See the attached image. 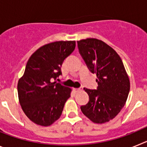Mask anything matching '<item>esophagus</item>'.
<instances>
[{
  "mask_svg": "<svg viewBox=\"0 0 147 147\" xmlns=\"http://www.w3.org/2000/svg\"><path fill=\"white\" fill-rule=\"evenodd\" d=\"M82 87H81V88H74V90L75 92H79L80 91V90H82Z\"/></svg>",
  "mask_w": 147,
  "mask_h": 147,
  "instance_id": "obj_1",
  "label": "esophagus"
}]
</instances>
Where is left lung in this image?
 Wrapping results in <instances>:
<instances>
[{
	"instance_id": "8db88e82",
	"label": "left lung",
	"mask_w": 147,
	"mask_h": 147,
	"mask_svg": "<svg viewBox=\"0 0 147 147\" xmlns=\"http://www.w3.org/2000/svg\"><path fill=\"white\" fill-rule=\"evenodd\" d=\"M77 44L89 71L96 74L98 83L96 90L84 88L89 101L80 108L94 123H105L115 118L125 105L130 87L129 77L119 54L103 41L88 38Z\"/></svg>"
}]
</instances>
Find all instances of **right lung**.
Wrapping results in <instances>:
<instances>
[{
	"mask_svg": "<svg viewBox=\"0 0 147 147\" xmlns=\"http://www.w3.org/2000/svg\"><path fill=\"white\" fill-rule=\"evenodd\" d=\"M75 41H57L43 45L27 62L18 83L19 102L35 124L50 126L60 117L71 89L57 82L62 62L74 51Z\"/></svg>",
	"mask_w": 147,
	"mask_h": 147,
	"instance_id": "1",
	"label": "right lung"
}]
</instances>
